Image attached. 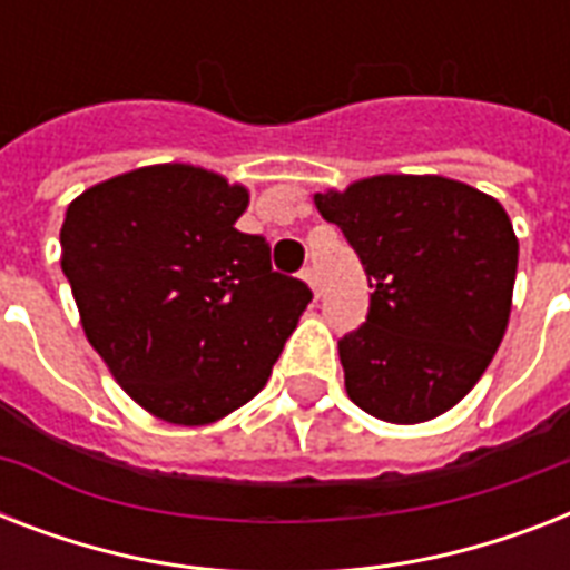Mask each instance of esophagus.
<instances>
[{
	"label": "esophagus",
	"mask_w": 570,
	"mask_h": 570,
	"mask_svg": "<svg viewBox=\"0 0 570 570\" xmlns=\"http://www.w3.org/2000/svg\"><path fill=\"white\" fill-rule=\"evenodd\" d=\"M298 277H302L304 284H307L313 289V295L320 298V286H316V272H313V268H302V275H298Z\"/></svg>",
	"instance_id": "esophagus-1"
}]
</instances>
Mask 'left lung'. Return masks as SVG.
Listing matches in <instances>:
<instances>
[{"mask_svg": "<svg viewBox=\"0 0 570 570\" xmlns=\"http://www.w3.org/2000/svg\"><path fill=\"white\" fill-rule=\"evenodd\" d=\"M373 286L340 340L346 393L384 423H425L459 405L503 343L518 236L485 191L438 174H379L316 191Z\"/></svg>", "mask_w": 570, "mask_h": 570, "instance_id": "obj_1", "label": "left lung"}]
</instances>
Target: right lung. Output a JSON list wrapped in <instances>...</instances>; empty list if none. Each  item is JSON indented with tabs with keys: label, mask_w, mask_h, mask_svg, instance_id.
<instances>
[{
	"label": "right lung",
	"mask_w": 570,
	"mask_h": 570,
	"mask_svg": "<svg viewBox=\"0 0 570 570\" xmlns=\"http://www.w3.org/2000/svg\"><path fill=\"white\" fill-rule=\"evenodd\" d=\"M248 200L222 174L165 163L67 206L61 268L85 337L165 423H215L257 396L313 298L272 272L263 236L236 230Z\"/></svg>",
	"instance_id": "obj_1"
}]
</instances>
